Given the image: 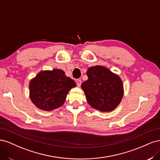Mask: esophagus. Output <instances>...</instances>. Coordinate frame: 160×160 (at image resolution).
<instances>
[{
    "label": "esophagus",
    "mask_w": 160,
    "mask_h": 160,
    "mask_svg": "<svg viewBox=\"0 0 160 160\" xmlns=\"http://www.w3.org/2000/svg\"><path fill=\"white\" fill-rule=\"evenodd\" d=\"M76 83H77V87H79L81 86V79H77V81H76Z\"/></svg>",
    "instance_id": "esophagus-1"
}]
</instances>
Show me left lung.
<instances>
[{
	"label": "left lung",
	"instance_id": "1",
	"mask_svg": "<svg viewBox=\"0 0 160 160\" xmlns=\"http://www.w3.org/2000/svg\"><path fill=\"white\" fill-rule=\"evenodd\" d=\"M88 79L81 84L88 103L101 112H110L122 100L124 89L120 77L106 67L96 65L88 68Z\"/></svg>",
	"mask_w": 160,
	"mask_h": 160
}]
</instances>
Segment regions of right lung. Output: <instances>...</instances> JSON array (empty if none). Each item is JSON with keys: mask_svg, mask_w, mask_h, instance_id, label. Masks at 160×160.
<instances>
[{"mask_svg": "<svg viewBox=\"0 0 160 160\" xmlns=\"http://www.w3.org/2000/svg\"><path fill=\"white\" fill-rule=\"evenodd\" d=\"M75 81L59 69L41 71L29 83V97L37 108L50 111L64 104Z\"/></svg>", "mask_w": 160, "mask_h": 160, "instance_id": "obj_1", "label": "right lung"}]
</instances>
